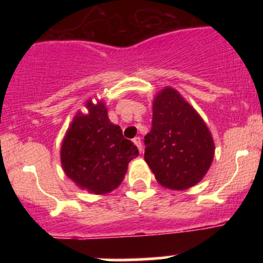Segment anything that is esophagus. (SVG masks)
<instances>
[{"label": "esophagus", "mask_w": 263, "mask_h": 263, "mask_svg": "<svg viewBox=\"0 0 263 263\" xmlns=\"http://www.w3.org/2000/svg\"><path fill=\"white\" fill-rule=\"evenodd\" d=\"M134 144L136 145L137 148H139L140 153H142V144H141V139H140V137H135V139H134Z\"/></svg>", "instance_id": "esophagus-1"}]
</instances>
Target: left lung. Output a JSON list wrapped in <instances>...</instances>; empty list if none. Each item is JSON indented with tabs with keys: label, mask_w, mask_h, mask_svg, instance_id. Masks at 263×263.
<instances>
[{
	"label": "left lung",
	"mask_w": 263,
	"mask_h": 263,
	"mask_svg": "<svg viewBox=\"0 0 263 263\" xmlns=\"http://www.w3.org/2000/svg\"><path fill=\"white\" fill-rule=\"evenodd\" d=\"M145 146V161L156 181L177 191L197 184L210 169L215 154L213 136L203 119L168 86L154 98Z\"/></svg>",
	"instance_id": "left-lung-1"
}]
</instances>
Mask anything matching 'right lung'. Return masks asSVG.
Here are the masks:
<instances>
[{
	"instance_id": "1",
	"label": "right lung",
	"mask_w": 263,
	"mask_h": 263,
	"mask_svg": "<svg viewBox=\"0 0 263 263\" xmlns=\"http://www.w3.org/2000/svg\"><path fill=\"white\" fill-rule=\"evenodd\" d=\"M87 113L79 112L68 127L61 146V163L76 185L95 195L116 190L127 166L139 155L134 142L124 139L121 127L108 118L107 107L89 99Z\"/></svg>"
}]
</instances>
